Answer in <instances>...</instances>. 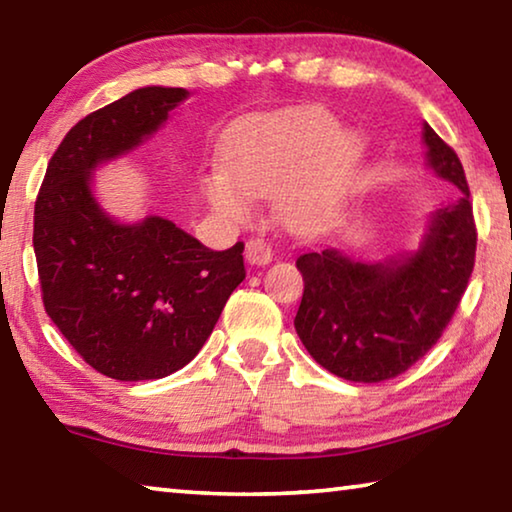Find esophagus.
Instances as JSON below:
<instances>
[{
  "mask_svg": "<svg viewBox=\"0 0 512 512\" xmlns=\"http://www.w3.org/2000/svg\"><path fill=\"white\" fill-rule=\"evenodd\" d=\"M273 259V250L271 246L266 244L264 239L259 237H250L246 241V262L250 264H257V266H264Z\"/></svg>",
  "mask_w": 512,
  "mask_h": 512,
  "instance_id": "34e87169",
  "label": "esophagus"
}]
</instances>
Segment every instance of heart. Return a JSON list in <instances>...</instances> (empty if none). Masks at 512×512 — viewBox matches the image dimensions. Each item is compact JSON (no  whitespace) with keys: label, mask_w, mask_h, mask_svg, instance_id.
I'll use <instances>...</instances> for the list:
<instances>
[{"label":"heart","mask_w":512,"mask_h":512,"mask_svg":"<svg viewBox=\"0 0 512 512\" xmlns=\"http://www.w3.org/2000/svg\"><path fill=\"white\" fill-rule=\"evenodd\" d=\"M359 160V137L336 131L327 112H287L239 133L228 153V173L214 171L205 180V196L223 219L244 221L248 198L280 194L307 161L299 183L282 196V214L291 228L309 230L352 183Z\"/></svg>","instance_id":"heart-1"}]
</instances>
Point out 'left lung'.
Masks as SVG:
<instances>
[{
  "mask_svg": "<svg viewBox=\"0 0 512 512\" xmlns=\"http://www.w3.org/2000/svg\"><path fill=\"white\" fill-rule=\"evenodd\" d=\"M427 164L461 189L456 203L431 216L418 253L363 264L334 248L296 259L305 280L296 332L332 375L377 384L422 359L443 336L470 282L476 225L463 164L424 124Z\"/></svg>",
  "mask_w": 512,
  "mask_h": 512,
  "instance_id": "1",
  "label": "left lung"
}]
</instances>
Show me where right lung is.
I'll return each instance as SVG.
<instances>
[{
  "label": "right lung",
  "mask_w": 512,
  "mask_h": 512,
  "mask_svg": "<svg viewBox=\"0 0 512 512\" xmlns=\"http://www.w3.org/2000/svg\"><path fill=\"white\" fill-rule=\"evenodd\" d=\"M187 94L153 85L90 112L51 155L36 198L42 305L85 363L119 381L187 366L246 277L241 241L210 250L162 216L117 223L92 196L97 164L140 146Z\"/></svg>",
  "instance_id": "right-lung-1"
}]
</instances>
